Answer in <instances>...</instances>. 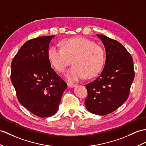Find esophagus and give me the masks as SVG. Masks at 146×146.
Wrapping results in <instances>:
<instances>
[{"label":"esophagus","mask_w":146,"mask_h":146,"mask_svg":"<svg viewBox=\"0 0 146 146\" xmlns=\"http://www.w3.org/2000/svg\"><path fill=\"white\" fill-rule=\"evenodd\" d=\"M76 85V84H74V83H71V82H68V83H67V85H68L69 87H75Z\"/></svg>","instance_id":"esophagus-1"}]
</instances>
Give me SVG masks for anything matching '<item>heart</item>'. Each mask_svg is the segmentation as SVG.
<instances>
[{
    "instance_id": "heart-1",
    "label": "heart",
    "mask_w": 146,
    "mask_h": 146,
    "mask_svg": "<svg viewBox=\"0 0 146 146\" xmlns=\"http://www.w3.org/2000/svg\"><path fill=\"white\" fill-rule=\"evenodd\" d=\"M60 44L61 48H49L48 60L53 68L61 73L64 72L72 60L74 65L66 74L69 80H77L83 77L90 79L102 70L106 54L101 46L82 37L64 39Z\"/></svg>"
}]
</instances>
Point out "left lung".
<instances>
[{
    "instance_id": "1",
    "label": "left lung",
    "mask_w": 146,
    "mask_h": 146,
    "mask_svg": "<svg viewBox=\"0 0 146 146\" xmlns=\"http://www.w3.org/2000/svg\"><path fill=\"white\" fill-rule=\"evenodd\" d=\"M106 50L104 70L97 79L85 85L88 95L85 105L88 111L106 115L121 106L129 97L134 78L132 56L119 42L97 35Z\"/></svg>"
}]
</instances>
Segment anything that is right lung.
Returning a JSON list of instances; mask_svg holds the SVG:
<instances>
[{
  "instance_id": "1",
  "label": "right lung",
  "mask_w": 146,
  "mask_h": 146,
  "mask_svg": "<svg viewBox=\"0 0 146 146\" xmlns=\"http://www.w3.org/2000/svg\"><path fill=\"white\" fill-rule=\"evenodd\" d=\"M54 36H40L25 42L11 64L10 79L18 100L41 118L58 111L67 84L51 68L49 44Z\"/></svg>"
}]
</instances>
